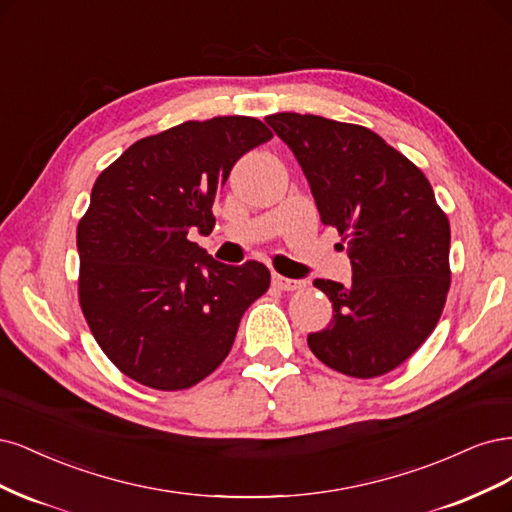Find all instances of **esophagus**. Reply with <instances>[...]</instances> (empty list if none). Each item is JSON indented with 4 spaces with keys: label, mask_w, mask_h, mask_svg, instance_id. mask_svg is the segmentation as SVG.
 Instances as JSON below:
<instances>
[{
    "label": "esophagus",
    "mask_w": 512,
    "mask_h": 512,
    "mask_svg": "<svg viewBox=\"0 0 512 512\" xmlns=\"http://www.w3.org/2000/svg\"><path fill=\"white\" fill-rule=\"evenodd\" d=\"M272 285L280 291H293V289H300L302 287V280H293V278H285L280 274L272 276Z\"/></svg>",
    "instance_id": "obj_1"
}]
</instances>
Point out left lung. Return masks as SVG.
<instances>
[{
    "mask_svg": "<svg viewBox=\"0 0 512 512\" xmlns=\"http://www.w3.org/2000/svg\"><path fill=\"white\" fill-rule=\"evenodd\" d=\"M298 159L323 225L349 238L353 283L317 278L334 308L308 346L355 378L391 372L434 332L451 285V229L423 172L374 131L315 114L266 117Z\"/></svg>",
    "mask_w": 512,
    "mask_h": 512,
    "instance_id": "1",
    "label": "left lung"
}]
</instances>
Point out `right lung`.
<instances>
[{"label":"right lung","mask_w":512,"mask_h":512,"mask_svg":"<svg viewBox=\"0 0 512 512\" xmlns=\"http://www.w3.org/2000/svg\"><path fill=\"white\" fill-rule=\"evenodd\" d=\"M253 117L187 121L131 144L97 176L78 223V298L106 357L134 381L178 391L232 351L244 310L270 287L257 261L227 266L191 242L234 163L268 142Z\"/></svg>","instance_id":"add662e5"}]
</instances>
